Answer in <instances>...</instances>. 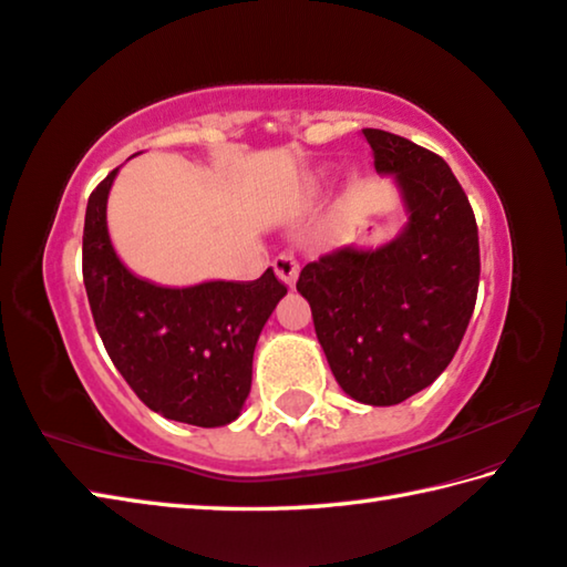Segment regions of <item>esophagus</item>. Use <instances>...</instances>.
<instances>
[{
    "mask_svg": "<svg viewBox=\"0 0 567 567\" xmlns=\"http://www.w3.org/2000/svg\"><path fill=\"white\" fill-rule=\"evenodd\" d=\"M272 267H275V275L280 277V280L292 290L295 282H297V275H300V265H297L295 257L292 255H277Z\"/></svg>",
    "mask_w": 567,
    "mask_h": 567,
    "instance_id": "esophagus-1",
    "label": "esophagus"
}]
</instances>
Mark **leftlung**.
<instances>
[{
	"mask_svg": "<svg viewBox=\"0 0 567 567\" xmlns=\"http://www.w3.org/2000/svg\"><path fill=\"white\" fill-rule=\"evenodd\" d=\"M379 176L394 178L406 223L377 248L349 245L297 280L344 394L394 406L436 382L476 307L481 257L471 203L444 158L364 128Z\"/></svg>",
	"mask_w": 567,
	"mask_h": 567,
	"instance_id": "obj_1",
	"label": "left lung"
}]
</instances>
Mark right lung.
<instances>
[{
    "label": "right lung",
    "mask_w": 567,
    "mask_h": 567,
    "mask_svg": "<svg viewBox=\"0 0 567 567\" xmlns=\"http://www.w3.org/2000/svg\"><path fill=\"white\" fill-rule=\"evenodd\" d=\"M116 173L91 193L84 220V285L101 342L156 414L203 429L228 426L250 394L257 337L287 287L272 267L252 282L141 280L109 238L106 203Z\"/></svg>",
    "instance_id": "add662e5"
}]
</instances>
